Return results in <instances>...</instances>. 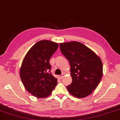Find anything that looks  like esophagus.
<instances>
[{"mask_svg":"<svg viewBox=\"0 0 120 120\" xmlns=\"http://www.w3.org/2000/svg\"><path fill=\"white\" fill-rule=\"evenodd\" d=\"M64 77V74H62V75H60V76H59V78L60 79H62Z\"/></svg>","mask_w":120,"mask_h":120,"instance_id":"obj_1","label":"esophagus"}]
</instances>
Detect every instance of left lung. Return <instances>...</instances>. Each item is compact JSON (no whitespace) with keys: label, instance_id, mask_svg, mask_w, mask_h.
Wrapping results in <instances>:
<instances>
[{"label":"left lung","instance_id":"1","mask_svg":"<svg viewBox=\"0 0 120 120\" xmlns=\"http://www.w3.org/2000/svg\"><path fill=\"white\" fill-rule=\"evenodd\" d=\"M60 49L71 67L72 81L67 86L69 93L79 98L91 94L103 75L100 58L86 45L77 41L60 43Z\"/></svg>","mask_w":120,"mask_h":120}]
</instances>
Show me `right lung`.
Masks as SVG:
<instances>
[{"label": "right lung", "mask_w": 120, "mask_h": 120, "mask_svg": "<svg viewBox=\"0 0 120 120\" xmlns=\"http://www.w3.org/2000/svg\"><path fill=\"white\" fill-rule=\"evenodd\" d=\"M57 43L41 40L35 43L24 58L20 77L29 93L39 98L47 97L57 84V79L50 72L49 61L58 48Z\"/></svg>", "instance_id": "1"}]
</instances>
